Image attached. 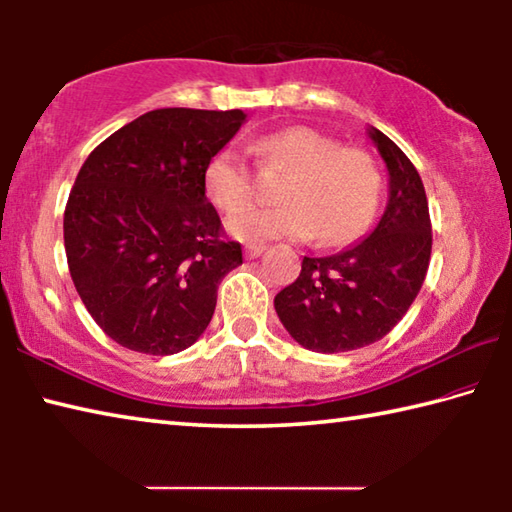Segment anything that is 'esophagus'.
Masks as SVG:
<instances>
[{
  "label": "esophagus",
  "mask_w": 512,
  "mask_h": 512,
  "mask_svg": "<svg viewBox=\"0 0 512 512\" xmlns=\"http://www.w3.org/2000/svg\"><path fill=\"white\" fill-rule=\"evenodd\" d=\"M266 250V244H248L246 246V257L248 259H255V257H259Z\"/></svg>",
  "instance_id": "1"
}]
</instances>
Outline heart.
Here are the masks:
<instances>
[{
    "label": "heart",
    "instance_id": "1",
    "mask_svg": "<svg viewBox=\"0 0 512 512\" xmlns=\"http://www.w3.org/2000/svg\"><path fill=\"white\" fill-rule=\"evenodd\" d=\"M262 158L289 171L277 187L280 205L253 207L255 187L246 162L235 149L216 151L205 164L203 187L210 201L230 216L228 232L239 241L311 239L323 246H345L357 239L375 216L381 198V173L361 149L343 146L307 126H289L264 135Z\"/></svg>",
    "mask_w": 512,
    "mask_h": 512
}]
</instances>
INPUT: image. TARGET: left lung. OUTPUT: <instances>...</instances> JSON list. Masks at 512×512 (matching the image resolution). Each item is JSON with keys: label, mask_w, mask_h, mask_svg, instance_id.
Masks as SVG:
<instances>
[{"label": "left lung", "mask_w": 512, "mask_h": 512, "mask_svg": "<svg viewBox=\"0 0 512 512\" xmlns=\"http://www.w3.org/2000/svg\"><path fill=\"white\" fill-rule=\"evenodd\" d=\"M388 169V203L377 228L329 257H305L298 280L275 296L282 325L302 348L334 354L379 341L420 293L431 257L429 203L418 169L370 126Z\"/></svg>", "instance_id": "obj_1"}]
</instances>
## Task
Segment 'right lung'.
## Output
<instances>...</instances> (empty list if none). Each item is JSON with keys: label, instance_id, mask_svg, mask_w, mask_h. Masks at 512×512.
Here are the masks:
<instances>
[{"label": "right lung", "instance_id": "1", "mask_svg": "<svg viewBox=\"0 0 512 512\" xmlns=\"http://www.w3.org/2000/svg\"><path fill=\"white\" fill-rule=\"evenodd\" d=\"M244 121L241 110H151L83 162L63 219L69 275L124 348L164 357L194 345L244 262L203 187L207 160Z\"/></svg>", "mask_w": 512, "mask_h": 512}]
</instances>
